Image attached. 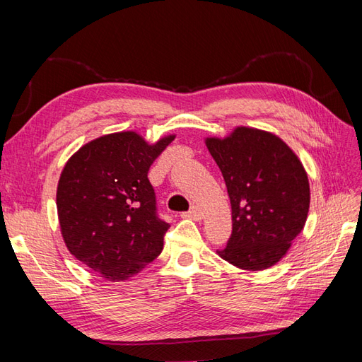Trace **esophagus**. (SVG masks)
<instances>
[{
	"instance_id": "1",
	"label": "esophagus",
	"mask_w": 362,
	"mask_h": 362,
	"mask_svg": "<svg viewBox=\"0 0 362 362\" xmlns=\"http://www.w3.org/2000/svg\"><path fill=\"white\" fill-rule=\"evenodd\" d=\"M182 217L187 218H193V221H201L202 218V213L198 206H192L187 213H182Z\"/></svg>"
}]
</instances>
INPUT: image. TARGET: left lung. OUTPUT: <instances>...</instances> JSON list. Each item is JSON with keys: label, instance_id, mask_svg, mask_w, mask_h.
Here are the masks:
<instances>
[{"label": "left lung", "instance_id": "obj_1", "mask_svg": "<svg viewBox=\"0 0 362 362\" xmlns=\"http://www.w3.org/2000/svg\"><path fill=\"white\" fill-rule=\"evenodd\" d=\"M205 145L221 169L233 210V233L218 250L229 264L264 270L287 254L305 226L310 182L298 156L278 136L238 127Z\"/></svg>", "mask_w": 362, "mask_h": 362}]
</instances>
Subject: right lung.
Here are the masks:
<instances>
[{"instance_id":"add662e5","label":"right lung","mask_w":362,"mask_h":362,"mask_svg":"<svg viewBox=\"0 0 362 362\" xmlns=\"http://www.w3.org/2000/svg\"><path fill=\"white\" fill-rule=\"evenodd\" d=\"M175 139L149 145L134 131L81 146L64 164L57 213L71 254L107 281H125L163 250L169 223L158 217L151 164Z\"/></svg>"}]
</instances>
